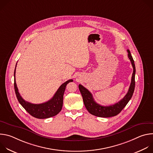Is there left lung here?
Segmentation results:
<instances>
[{"mask_svg": "<svg viewBox=\"0 0 153 153\" xmlns=\"http://www.w3.org/2000/svg\"><path fill=\"white\" fill-rule=\"evenodd\" d=\"M128 51V56L131 61L133 68V73L131 77V82L128 93L125 97L121 99L117 103L110 106H102L96 102L94 100L92 94L82 85H79V88L83 97L84 105L88 111L96 116L100 117H113L120 113V111L124 108V107L128 103L131 98L132 97L134 88H135V74L136 67L134 61L133 57L131 54L129 50Z\"/></svg>", "mask_w": 153, "mask_h": 153, "instance_id": "left-lung-1", "label": "left lung"}]
</instances>
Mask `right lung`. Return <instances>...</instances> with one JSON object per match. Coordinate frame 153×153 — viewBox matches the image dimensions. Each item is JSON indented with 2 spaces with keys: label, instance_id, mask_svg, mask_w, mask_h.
Returning a JSON list of instances; mask_svg holds the SVG:
<instances>
[{
  "label": "right lung",
  "instance_id": "obj_1",
  "mask_svg": "<svg viewBox=\"0 0 153 153\" xmlns=\"http://www.w3.org/2000/svg\"><path fill=\"white\" fill-rule=\"evenodd\" d=\"M16 68L14 73V86L17 99L20 105L24 108L25 110L30 115L37 119H47L57 115L61 111L62 108L63 94L65 88H66L67 85L69 82H71L73 80L72 79L68 80L67 82H64L62 85H61L54 96L48 102L40 104H34L25 101L20 95L16 83Z\"/></svg>",
  "mask_w": 153,
  "mask_h": 153
}]
</instances>
